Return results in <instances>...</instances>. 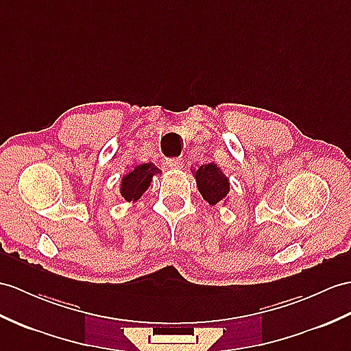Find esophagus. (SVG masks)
I'll use <instances>...</instances> for the list:
<instances>
[{
    "mask_svg": "<svg viewBox=\"0 0 351 351\" xmlns=\"http://www.w3.org/2000/svg\"><path fill=\"white\" fill-rule=\"evenodd\" d=\"M167 164L171 168L178 169V168L183 167V159L182 158H169V159H167Z\"/></svg>",
    "mask_w": 351,
    "mask_h": 351,
    "instance_id": "34e87169",
    "label": "esophagus"
}]
</instances>
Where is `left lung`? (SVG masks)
I'll return each mask as SVG.
<instances>
[{"instance_id":"left-lung-1","label":"left lung","mask_w":351,"mask_h":351,"mask_svg":"<svg viewBox=\"0 0 351 351\" xmlns=\"http://www.w3.org/2000/svg\"><path fill=\"white\" fill-rule=\"evenodd\" d=\"M195 178L202 198L210 205L223 201L229 193V180L215 164L201 165L196 169Z\"/></svg>"}]
</instances>
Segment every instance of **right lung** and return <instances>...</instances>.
<instances>
[{
  "label": "right lung",
  "mask_w": 351,
  "mask_h": 351,
  "mask_svg": "<svg viewBox=\"0 0 351 351\" xmlns=\"http://www.w3.org/2000/svg\"><path fill=\"white\" fill-rule=\"evenodd\" d=\"M159 173L153 164H143L122 178L121 192L126 201H135L147 189L153 176Z\"/></svg>",
  "instance_id": "add662e5"
}]
</instances>
